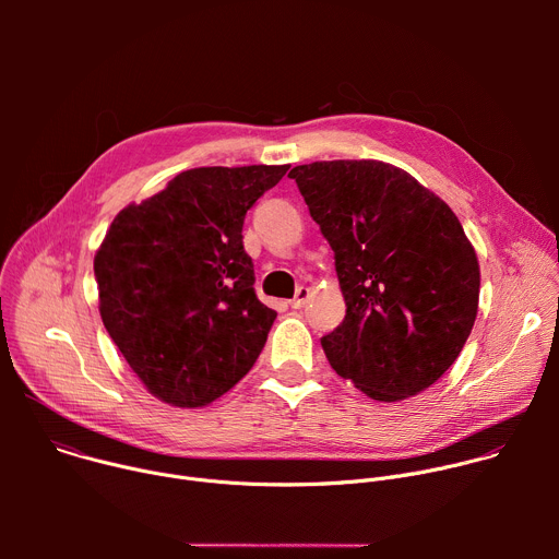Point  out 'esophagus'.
Masks as SVG:
<instances>
[{
    "mask_svg": "<svg viewBox=\"0 0 559 559\" xmlns=\"http://www.w3.org/2000/svg\"><path fill=\"white\" fill-rule=\"evenodd\" d=\"M309 287H298L296 289V296L289 300V305L294 307V309H300V307H305V302H307V298H309Z\"/></svg>",
    "mask_w": 559,
    "mask_h": 559,
    "instance_id": "1",
    "label": "esophagus"
}]
</instances>
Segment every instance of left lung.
Wrapping results in <instances>:
<instances>
[{"mask_svg": "<svg viewBox=\"0 0 559 559\" xmlns=\"http://www.w3.org/2000/svg\"><path fill=\"white\" fill-rule=\"evenodd\" d=\"M287 177L334 250L347 302L321 338L332 369L384 403L431 386L462 352L480 296L457 216L382 162H316Z\"/></svg>", "mask_w": 559, "mask_h": 559, "instance_id": "left-lung-1", "label": "left lung"}]
</instances>
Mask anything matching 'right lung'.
Wrapping results in <instances>:
<instances>
[{
  "label": "right lung",
  "mask_w": 559,
  "mask_h": 559,
  "mask_svg": "<svg viewBox=\"0 0 559 559\" xmlns=\"http://www.w3.org/2000/svg\"><path fill=\"white\" fill-rule=\"evenodd\" d=\"M287 168H192L115 216L95 257L102 321L164 403L210 405L263 352L276 311L254 294L243 223Z\"/></svg>",
  "instance_id": "1"
}]
</instances>
